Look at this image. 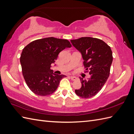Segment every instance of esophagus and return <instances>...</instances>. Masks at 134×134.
<instances>
[{
    "mask_svg": "<svg viewBox=\"0 0 134 134\" xmlns=\"http://www.w3.org/2000/svg\"><path fill=\"white\" fill-rule=\"evenodd\" d=\"M70 78H71V79L72 80H76V79H77L76 77H75V76H70Z\"/></svg>",
    "mask_w": 134,
    "mask_h": 134,
    "instance_id": "1",
    "label": "esophagus"
}]
</instances>
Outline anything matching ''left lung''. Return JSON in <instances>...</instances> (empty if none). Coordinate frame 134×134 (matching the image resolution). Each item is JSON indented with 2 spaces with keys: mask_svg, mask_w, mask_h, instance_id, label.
<instances>
[{
  "mask_svg": "<svg viewBox=\"0 0 134 134\" xmlns=\"http://www.w3.org/2000/svg\"><path fill=\"white\" fill-rule=\"evenodd\" d=\"M70 41L82 55L83 64L91 77H80L82 87L75 90L77 96L88 98L96 95L102 88L109 75L113 56L111 47L102 40L90 37H81Z\"/></svg>",
  "mask_w": 134,
  "mask_h": 134,
  "instance_id": "8db88e82",
  "label": "left lung"
}]
</instances>
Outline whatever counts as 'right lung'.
Returning <instances> with one entry per match:
<instances>
[{
  "mask_svg": "<svg viewBox=\"0 0 134 134\" xmlns=\"http://www.w3.org/2000/svg\"><path fill=\"white\" fill-rule=\"evenodd\" d=\"M71 47L68 40L51 37L35 40L23 48L20 58L22 74L32 92L41 96L55 92L66 76L54 73L51 65L61 51Z\"/></svg>",
  "mask_w": 134,
  "mask_h": 134,
  "instance_id": "right-lung-1",
  "label": "right lung"
}]
</instances>
